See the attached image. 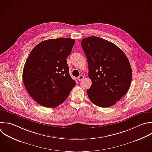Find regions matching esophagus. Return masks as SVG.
<instances>
[{
    "label": "esophagus",
    "mask_w": 152,
    "mask_h": 152,
    "mask_svg": "<svg viewBox=\"0 0 152 152\" xmlns=\"http://www.w3.org/2000/svg\"><path fill=\"white\" fill-rule=\"evenodd\" d=\"M78 80L79 81H82L83 79H84V76L83 75H80L78 77Z\"/></svg>",
    "instance_id": "1"
}]
</instances>
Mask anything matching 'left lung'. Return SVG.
I'll use <instances>...</instances> for the list:
<instances>
[{
  "label": "left lung",
  "mask_w": 152,
  "mask_h": 152,
  "mask_svg": "<svg viewBox=\"0 0 152 152\" xmlns=\"http://www.w3.org/2000/svg\"><path fill=\"white\" fill-rule=\"evenodd\" d=\"M81 46L92 82L87 90L90 101L101 107L114 105L126 94L131 83L128 59L116 45L98 37L83 39Z\"/></svg>",
  "instance_id": "left-lung-1"
}]
</instances>
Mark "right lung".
Masks as SVG:
<instances>
[{
    "label": "right lung",
    "mask_w": 152,
    "mask_h": 152,
    "mask_svg": "<svg viewBox=\"0 0 152 152\" xmlns=\"http://www.w3.org/2000/svg\"><path fill=\"white\" fill-rule=\"evenodd\" d=\"M74 43L75 40L69 38L49 39L30 52L23 79L27 91L39 104L46 107L60 105L75 86L66 61Z\"/></svg>",
    "instance_id": "1"
}]
</instances>
